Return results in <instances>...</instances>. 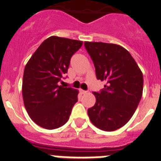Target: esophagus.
I'll use <instances>...</instances> for the list:
<instances>
[{"label":"esophagus","instance_id":"esophagus-1","mask_svg":"<svg viewBox=\"0 0 161 161\" xmlns=\"http://www.w3.org/2000/svg\"><path fill=\"white\" fill-rule=\"evenodd\" d=\"M80 93H81V94H85V93H87V91L82 90V89H80Z\"/></svg>","mask_w":161,"mask_h":161}]
</instances>
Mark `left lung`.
I'll return each instance as SVG.
<instances>
[{
  "label": "left lung",
  "instance_id": "left-lung-1",
  "mask_svg": "<svg viewBox=\"0 0 161 161\" xmlns=\"http://www.w3.org/2000/svg\"><path fill=\"white\" fill-rule=\"evenodd\" d=\"M85 47L94 64L97 80L106 81L100 93H93L96 103L88 109V115L101 130H118L138 107L143 94V73L123 47L102 42H85Z\"/></svg>",
  "mask_w": 161,
  "mask_h": 161
}]
</instances>
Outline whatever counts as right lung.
Segmentation results:
<instances>
[{
	"label": "right lung",
	"mask_w": 161,
	"mask_h": 161,
	"mask_svg": "<svg viewBox=\"0 0 161 161\" xmlns=\"http://www.w3.org/2000/svg\"><path fill=\"white\" fill-rule=\"evenodd\" d=\"M83 42L52 36L41 43L24 69L22 97L28 114L37 125L59 128L68 122L77 102L78 90L59 82L68 72L70 59Z\"/></svg>",
	"instance_id": "obj_1"
}]
</instances>
